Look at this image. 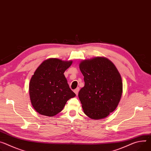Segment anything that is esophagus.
Here are the masks:
<instances>
[{"label": "esophagus", "mask_w": 151, "mask_h": 151, "mask_svg": "<svg viewBox=\"0 0 151 151\" xmlns=\"http://www.w3.org/2000/svg\"><path fill=\"white\" fill-rule=\"evenodd\" d=\"M79 91V87H77V88L74 90V92H75V93L77 95V94H78Z\"/></svg>", "instance_id": "1"}]
</instances>
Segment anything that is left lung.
<instances>
[{
    "label": "left lung",
    "instance_id": "1",
    "mask_svg": "<svg viewBox=\"0 0 151 151\" xmlns=\"http://www.w3.org/2000/svg\"><path fill=\"white\" fill-rule=\"evenodd\" d=\"M85 85L78 93L84 113L94 120L104 119L117 108L122 94V80L115 65L97 57L81 61Z\"/></svg>",
    "mask_w": 151,
    "mask_h": 151
}]
</instances>
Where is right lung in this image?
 Returning a JSON list of instances; mask_svg holds the SVG:
<instances>
[{
    "label": "right lung",
    "mask_w": 151,
    "mask_h": 151,
    "mask_svg": "<svg viewBox=\"0 0 151 151\" xmlns=\"http://www.w3.org/2000/svg\"><path fill=\"white\" fill-rule=\"evenodd\" d=\"M72 61L58 58L45 60L31 78L29 92L31 102L40 114L52 117L61 112L67 101L75 97L64 75Z\"/></svg>",
    "instance_id": "1"
}]
</instances>
